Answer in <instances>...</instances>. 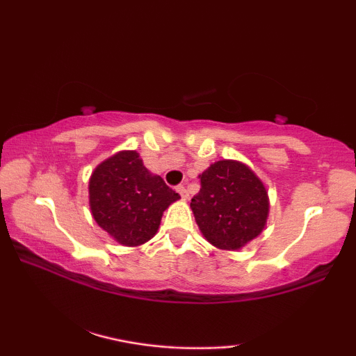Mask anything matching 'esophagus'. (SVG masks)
<instances>
[{"instance_id":"esophagus-1","label":"esophagus","mask_w":356,"mask_h":356,"mask_svg":"<svg viewBox=\"0 0 356 356\" xmlns=\"http://www.w3.org/2000/svg\"><path fill=\"white\" fill-rule=\"evenodd\" d=\"M177 191L179 193V196H181L183 201H186V199L189 197V194H188V189L184 188V186H177Z\"/></svg>"}]
</instances>
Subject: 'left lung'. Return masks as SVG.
I'll use <instances>...</instances> for the list:
<instances>
[{"label":"left lung","instance_id":"8db88e82","mask_svg":"<svg viewBox=\"0 0 356 356\" xmlns=\"http://www.w3.org/2000/svg\"><path fill=\"white\" fill-rule=\"evenodd\" d=\"M191 209L204 238L218 250H240L264 230L269 216L266 186L235 160H218L199 175Z\"/></svg>","mask_w":356,"mask_h":356}]
</instances>
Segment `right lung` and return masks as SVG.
<instances>
[{"label":"right lung","mask_w":356,"mask_h":356,"mask_svg":"<svg viewBox=\"0 0 356 356\" xmlns=\"http://www.w3.org/2000/svg\"><path fill=\"white\" fill-rule=\"evenodd\" d=\"M178 199V193L144 167L136 150H123L104 160L89 181L92 216L124 246L149 241L159 230L165 209Z\"/></svg>","instance_id":"add662e5"}]
</instances>
